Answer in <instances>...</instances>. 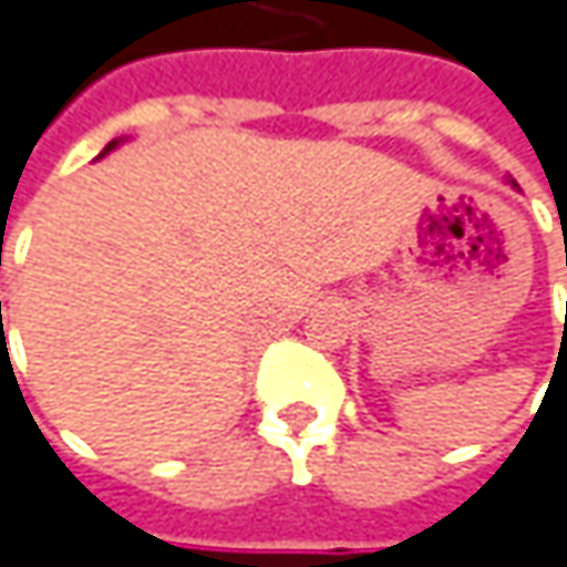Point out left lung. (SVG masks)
<instances>
[{
  "mask_svg": "<svg viewBox=\"0 0 567 567\" xmlns=\"http://www.w3.org/2000/svg\"><path fill=\"white\" fill-rule=\"evenodd\" d=\"M513 186H516V183H513Z\"/></svg>",
  "mask_w": 567,
  "mask_h": 567,
  "instance_id": "left-lung-1",
  "label": "left lung"
}]
</instances>
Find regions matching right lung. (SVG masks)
Here are the masks:
<instances>
[{
	"mask_svg": "<svg viewBox=\"0 0 567 567\" xmlns=\"http://www.w3.org/2000/svg\"><path fill=\"white\" fill-rule=\"evenodd\" d=\"M118 144H122V138H115V142H109V144H105V147H102V154H100V157H105V154H109V151H115V147H118Z\"/></svg>",
	"mask_w": 567,
	"mask_h": 567,
	"instance_id": "add662e5",
	"label": "right lung"
}]
</instances>
